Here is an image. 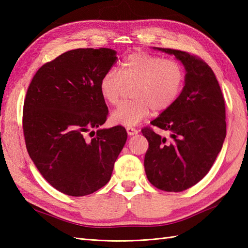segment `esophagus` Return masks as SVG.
I'll return each mask as SVG.
<instances>
[{
	"instance_id": "34e87169",
	"label": "esophagus",
	"mask_w": 248,
	"mask_h": 248,
	"mask_svg": "<svg viewBox=\"0 0 248 248\" xmlns=\"http://www.w3.org/2000/svg\"><path fill=\"white\" fill-rule=\"evenodd\" d=\"M127 133H128V135H136L139 133V131L136 130L135 128H132V127H128L127 128Z\"/></svg>"
}]
</instances>
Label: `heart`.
<instances>
[{
  "mask_svg": "<svg viewBox=\"0 0 248 248\" xmlns=\"http://www.w3.org/2000/svg\"><path fill=\"white\" fill-rule=\"evenodd\" d=\"M184 69L178 61L133 52L124 57L118 72L108 71L99 84L101 97L117 105L127 88H132L133 100L120 104L112 113L113 123L132 127L151 114L163 112L176 102L184 83Z\"/></svg>",
  "mask_w": 248,
  "mask_h": 248,
  "instance_id": "b5f03b06",
  "label": "heart"
}]
</instances>
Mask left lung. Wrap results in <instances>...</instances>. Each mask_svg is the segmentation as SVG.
Listing matches in <instances>:
<instances>
[{"instance_id":"8db88e82","label":"left lung","mask_w":248,"mask_h":248,"mask_svg":"<svg viewBox=\"0 0 248 248\" xmlns=\"http://www.w3.org/2000/svg\"><path fill=\"white\" fill-rule=\"evenodd\" d=\"M175 55L186 75L176 102L151 121L170 132L162 138L150 127L141 133L149 143L145 171L149 182L166 192H182L209 172L226 138L225 100L213 70L207 62L187 52L154 48Z\"/></svg>"}]
</instances>
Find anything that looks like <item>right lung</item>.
I'll list each match as a JSON object with an SVG mask.
<instances>
[{
  "instance_id": "add662e5",
  "label": "right lung",
  "mask_w": 248,
  "mask_h": 248,
  "mask_svg": "<svg viewBox=\"0 0 248 248\" xmlns=\"http://www.w3.org/2000/svg\"><path fill=\"white\" fill-rule=\"evenodd\" d=\"M116 60V51L108 48L68 51L41 66L28 88L22 120L26 149L46 180L69 196L104 186L127 140L121 125L90 131L108 118L99 84Z\"/></svg>"
}]
</instances>
